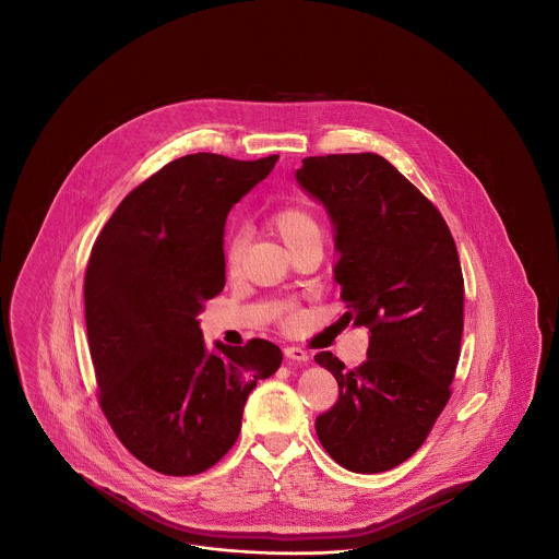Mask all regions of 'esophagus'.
Wrapping results in <instances>:
<instances>
[{
  "label": "esophagus",
  "mask_w": 559,
  "mask_h": 559,
  "mask_svg": "<svg viewBox=\"0 0 559 559\" xmlns=\"http://www.w3.org/2000/svg\"><path fill=\"white\" fill-rule=\"evenodd\" d=\"M285 356L292 358V360H297V362H306V360L310 358V354H308L306 349H301V347L297 346L285 347Z\"/></svg>",
  "instance_id": "obj_1"
}]
</instances>
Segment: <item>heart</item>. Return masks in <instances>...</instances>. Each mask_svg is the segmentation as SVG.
Wrapping results in <instances>:
<instances>
[{
    "label": "heart",
    "mask_w": 559,
    "mask_h": 559,
    "mask_svg": "<svg viewBox=\"0 0 559 559\" xmlns=\"http://www.w3.org/2000/svg\"><path fill=\"white\" fill-rule=\"evenodd\" d=\"M270 224L292 251L299 245H304L306 240L320 239V226L317 217L304 207H283V210L272 213ZM245 249H247V230L235 228L224 242V260H226V267L230 272H235L240 266ZM276 312L283 317L285 322H292L295 317V306L289 301L278 304Z\"/></svg>",
    "instance_id": "obj_1"
}]
</instances>
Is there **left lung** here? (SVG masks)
I'll return each instance as SVG.
<instances>
[{"instance_id":"left-lung-1","label":"left lung","mask_w":559,"mask_h":559,"mask_svg":"<svg viewBox=\"0 0 559 559\" xmlns=\"http://www.w3.org/2000/svg\"><path fill=\"white\" fill-rule=\"evenodd\" d=\"M297 182L326 207L340 260L344 320L371 331L367 360L347 371L331 352L340 399L317 417L324 451L356 474H379L421 449L451 399L465 285L444 217L374 153L306 157Z\"/></svg>"}]
</instances>
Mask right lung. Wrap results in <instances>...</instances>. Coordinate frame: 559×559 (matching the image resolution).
<instances>
[{"mask_svg":"<svg viewBox=\"0 0 559 559\" xmlns=\"http://www.w3.org/2000/svg\"><path fill=\"white\" fill-rule=\"evenodd\" d=\"M276 159L171 160L92 247L83 299L98 402L121 444L165 476L203 474L230 451L251 390L281 367L266 340L207 354L197 320L226 285V215Z\"/></svg>","mask_w":559,"mask_h":559,"instance_id":"right-lung-1","label":"right lung"}]
</instances>
